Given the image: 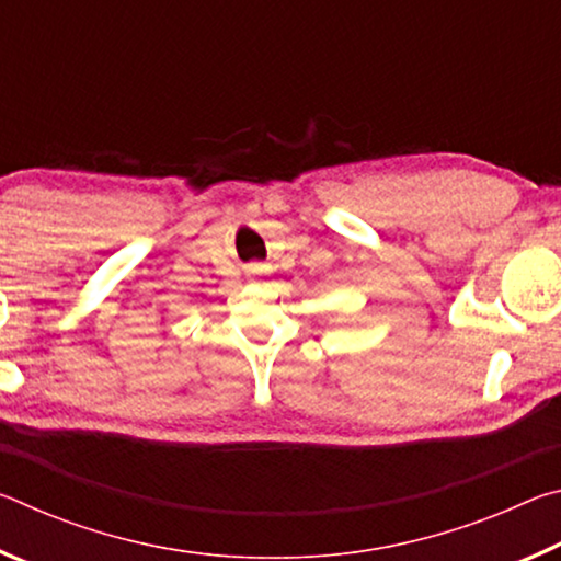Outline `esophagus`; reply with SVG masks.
<instances>
[{"mask_svg":"<svg viewBox=\"0 0 561 561\" xmlns=\"http://www.w3.org/2000/svg\"><path fill=\"white\" fill-rule=\"evenodd\" d=\"M262 267H257V264H254V267H250V272H254V274H257Z\"/></svg>","mask_w":561,"mask_h":561,"instance_id":"1","label":"esophagus"}]
</instances>
